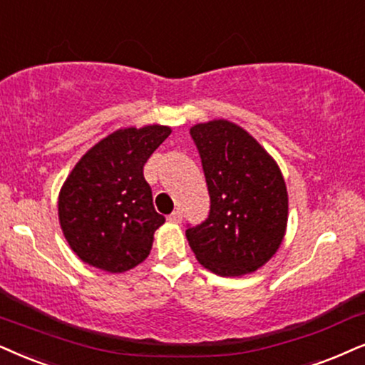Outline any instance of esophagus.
<instances>
[{
    "label": "esophagus",
    "mask_w": 365,
    "mask_h": 365,
    "mask_svg": "<svg viewBox=\"0 0 365 365\" xmlns=\"http://www.w3.org/2000/svg\"><path fill=\"white\" fill-rule=\"evenodd\" d=\"M168 220H170V222H173V224H178L180 220H182V212H180V210L172 212V215L168 217Z\"/></svg>",
    "instance_id": "34e87169"
}]
</instances>
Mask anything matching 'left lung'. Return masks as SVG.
<instances>
[{
	"label": "left lung",
	"instance_id": "obj_1",
	"mask_svg": "<svg viewBox=\"0 0 365 365\" xmlns=\"http://www.w3.org/2000/svg\"><path fill=\"white\" fill-rule=\"evenodd\" d=\"M210 195L205 222L187 229L197 261L219 276L255 273L278 251L288 225V192L273 156L227 119L190 128Z\"/></svg>",
	"mask_w": 365,
	"mask_h": 365
}]
</instances>
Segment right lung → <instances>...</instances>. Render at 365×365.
Wrapping results in <instances>:
<instances>
[{"instance_id":"right-lung-1","label":"right lung","mask_w":365,"mask_h":365,"mask_svg":"<svg viewBox=\"0 0 365 365\" xmlns=\"http://www.w3.org/2000/svg\"><path fill=\"white\" fill-rule=\"evenodd\" d=\"M172 128H121L77 161L58 193V222L86 264L124 273L148 257L165 222L153 207L143 168Z\"/></svg>"}]
</instances>
